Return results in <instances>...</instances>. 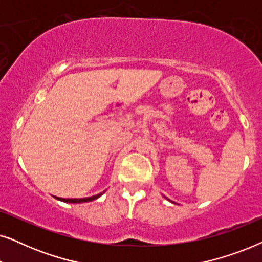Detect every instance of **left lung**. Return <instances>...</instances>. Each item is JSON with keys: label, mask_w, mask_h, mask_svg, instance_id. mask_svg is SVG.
I'll return each instance as SVG.
<instances>
[{"label": "left lung", "mask_w": 262, "mask_h": 262, "mask_svg": "<svg viewBox=\"0 0 262 262\" xmlns=\"http://www.w3.org/2000/svg\"><path fill=\"white\" fill-rule=\"evenodd\" d=\"M168 200H169V199H168ZM169 202H171V200H169Z\"/></svg>", "instance_id": "1"}]
</instances>
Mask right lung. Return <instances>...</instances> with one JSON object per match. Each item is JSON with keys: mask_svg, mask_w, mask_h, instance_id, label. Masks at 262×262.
I'll return each mask as SVG.
<instances>
[{"mask_svg": "<svg viewBox=\"0 0 262 262\" xmlns=\"http://www.w3.org/2000/svg\"><path fill=\"white\" fill-rule=\"evenodd\" d=\"M106 191H103L101 193H99V194L96 195H93V196H88V198H80V199H66V198H59V196H55L57 200H60V202H64V203H71V204H80V203H88V202H92V200H95L101 196L103 193Z\"/></svg>", "mask_w": 262, "mask_h": 262, "instance_id": "add662e5", "label": "right lung"}]
</instances>
